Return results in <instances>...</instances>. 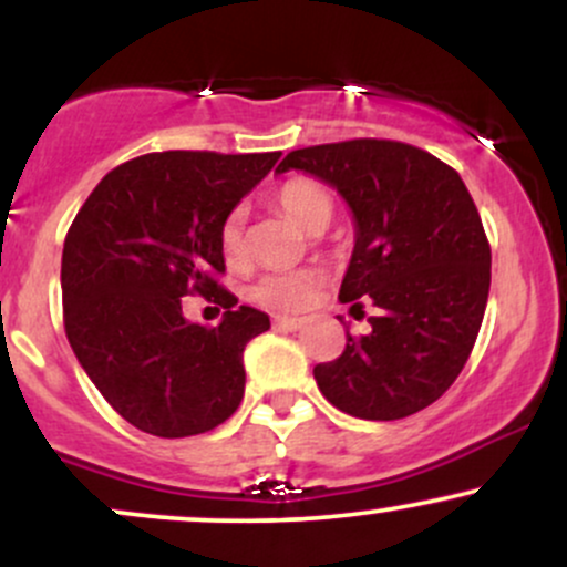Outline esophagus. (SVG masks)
Listing matches in <instances>:
<instances>
[{"mask_svg":"<svg viewBox=\"0 0 567 567\" xmlns=\"http://www.w3.org/2000/svg\"><path fill=\"white\" fill-rule=\"evenodd\" d=\"M303 322L306 320H301V317H282V315L275 317V324L282 330H298V328H303Z\"/></svg>","mask_w":567,"mask_h":567,"instance_id":"1","label":"esophagus"}]
</instances>
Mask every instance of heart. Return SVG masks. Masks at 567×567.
<instances>
[{
	"label": "heart",
	"instance_id": "heart-1",
	"mask_svg": "<svg viewBox=\"0 0 567 567\" xmlns=\"http://www.w3.org/2000/svg\"><path fill=\"white\" fill-rule=\"evenodd\" d=\"M275 205L296 220L301 229L309 234H320L330 226L336 213L333 194L324 188L320 181L296 175L288 178L275 192ZM218 245L226 261H239L245 256V216L243 210L226 213L218 229ZM317 285H320V271L315 269H290V271H269L252 285V298L258 303L269 306L277 311H301L315 298Z\"/></svg>",
	"mask_w": 567,
	"mask_h": 567
}]
</instances>
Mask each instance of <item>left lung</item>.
<instances>
[{
	"instance_id": "obj_1",
	"label": "left lung",
	"mask_w": 567,
	"mask_h": 567,
	"mask_svg": "<svg viewBox=\"0 0 567 567\" xmlns=\"http://www.w3.org/2000/svg\"><path fill=\"white\" fill-rule=\"evenodd\" d=\"M303 171L349 202L357 243L343 303L370 298L368 336L315 368L324 400L365 421L437 402L470 360L491 290V245L470 188L419 146L351 138L296 148L277 173Z\"/></svg>"
}]
</instances>
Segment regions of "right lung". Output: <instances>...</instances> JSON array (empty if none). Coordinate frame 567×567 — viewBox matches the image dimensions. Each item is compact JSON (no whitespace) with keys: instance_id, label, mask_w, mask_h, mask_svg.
<instances>
[{"instance_id":"1","label":"right lung","mask_w":567,"mask_h":567,"mask_svg":"<svg viewBox=\"0 0 567 567\" xmlns=\"http://www.w3.org/2000/svg\"><path fill=\"white\" fill-rule=\"evenodd\" d=\"M279 152H154L103 175L63 243V328L122 419L154 437L205 434L239 408L243 351L269 315L234 306L218 229ZM184 295L224 305L216 329L188 323Z\"/></svg>"}]
</instances>
